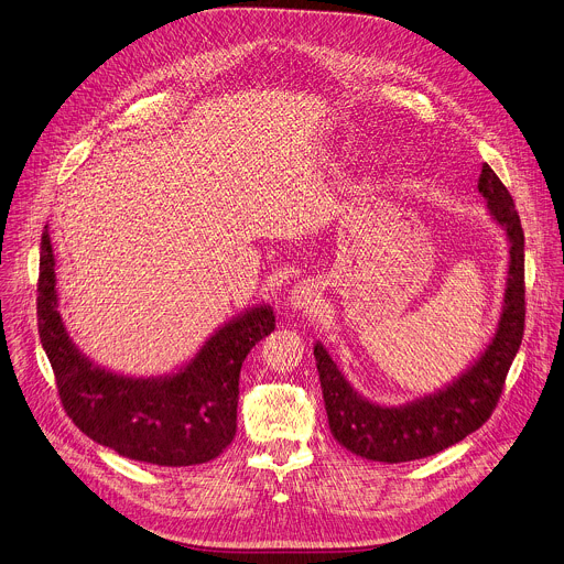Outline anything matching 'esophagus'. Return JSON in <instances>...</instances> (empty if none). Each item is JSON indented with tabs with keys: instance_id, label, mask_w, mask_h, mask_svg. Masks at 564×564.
<instances>
[{
	"instance_id": "1",
	"label": "esophagus",
	"mask_w": 564,
	"mask_h": 564,
	"mask_svg": "<svg viewBox=\"0 0 564 564\" xmlns=\"http://www.w3.org/2000/svg\"><path fill=\"white\" fill-rule=\"evenodd\" d=\"M319 295H322L319 286L315 282H311V280H304V282H297L289 291L286 304H289L291 311H308V308H313L317 304Z\"/></svg>"
}]
</instances>
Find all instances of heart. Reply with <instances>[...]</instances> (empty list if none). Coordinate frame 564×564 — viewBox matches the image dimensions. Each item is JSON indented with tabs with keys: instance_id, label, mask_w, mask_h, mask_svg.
<instances>
[{
	"instance_id": "b5f03b06",
	"label": "heart",
	"mask_w": 564,
	"mask_h": 564,
	"mask_svg": "<svg viewBox=\"0 0 564 564\" xmlns=\"http://www.w3.org/2000/svg\"><path fill=\"white\" fill-rule=\"evenodd\" d=\"M218 242H225V240H223V238H220V240H218Z\"/></svg>"
}]
</instances>
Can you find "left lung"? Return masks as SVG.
Segmentation results:
<instances>
[{"instance_id":"left-lung-1","label":"left lung","mask_w":564,"mask_h":564,"mask_svg":"<svg viewBox=\"0 0 564 564\" xmlns=\"http://www.w3.org/2000/svg\"><path fill=\"white\" fill-rule=\"evenodd\" d=\"M478 194L491 220L505 231L509 264L494 337L458 377L408 403L381 405L359 394L326 346L315 341L330 434L361 458L405 463L432 456L478 430L496 408L524 330V234L507 187L487 163L478 176Z\"/></svg>"}]
</instances>
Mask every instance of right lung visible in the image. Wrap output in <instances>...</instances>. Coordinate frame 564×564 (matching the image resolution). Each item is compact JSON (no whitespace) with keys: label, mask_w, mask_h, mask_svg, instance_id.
I'll return each instance as SVG.
<instances>
[{"label":"right lung","mask_w":564,"mask_h":564,"mask_svg":"<svg viewBox=\"0 0 564 564\" xmlns=\"http://www.w3.org/2000/svg\"><path fill=\"white\" fill-rule=\"evenodd\" d=\"M37 293L42 346L62 403L84 434L126 458L161 467L207 463L234 441L240 368L249 350L275 328L271 304L260 302L218 326L174 372L132 377L95 364L68 335L48 225L42 234Z\"/></svg>","instance_id":"1"}]
</instances>
